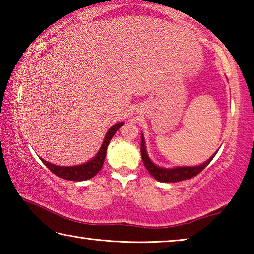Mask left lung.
Returning <instances> with one entry per match:
<instances>
[{
    "instance_id": "1",
    "label": "left lung",
    "mask_w": 254,
    "mask_h": 254,
    "mask_svg": "<svg viewBox=\"0 0 254 254\" xmlns=\"http://www.w3.org/2000/svg\"><path fill=\"white\" fill-rule=\"evenodd\" d=\"M215 154L200 166L177 167V168H173V169L160 168V167L154 165V163L149 159L147 151H145L143 136H141V156H142V160L145 168H147L149 173L151 174V176H153V178H156L157 180H159V182H162V183H177V182H182V180H186V179H190L192 177H195V176L198 175L200 171H203L206 168V166L212 161V159L215 157Z\"/></svg>"
}]
</instances>
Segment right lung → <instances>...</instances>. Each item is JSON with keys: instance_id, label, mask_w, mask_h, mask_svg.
<instances>
[{"instance_id": "1", "label": "right lung", "mask_w": 254, "mask_h": 254, "mask_svg": "<svg viewBox=\"0 0 254 254\" xmlns=\"http://www.w3.org/2000/svg\"><path fill=\"white\" fill-rule=\"evenodd\" d=\"M122 126H123V122L117 123L115 126H113L110 128L109 132L106 133L104 142H103L100 151H98L96 156L94 157V159H92L89 162L84 163V165L72 166V167H60V166L51 165V163L47 162L46 160H44V159H41V160L51 173H54L56 176H58V177L63 179L72 180V182H83V180L91 179L102 169V166L105 160L107 145H109L111 139L115 134V132H117Z\"/></svg>"}]
</instances>
